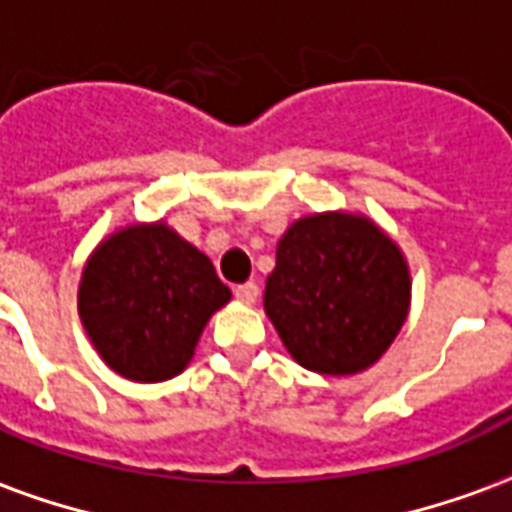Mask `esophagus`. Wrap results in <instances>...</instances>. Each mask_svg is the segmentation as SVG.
Returning <instances> with one entry per match:
<instances>
[{
	"label": "esophagus",
	"mask_w": 512,
	"mask_h": 512,
	"mask_svg": "<svg viewBox=\"0 0 512 512\" xmlns=\"http://www.w3.org/2000/svg\"><path fill=\"white\" fill-rule=\"evenodd\" d=\"M257 296H260L257 282H244V285H238V288H235V299L244 301V304H255Z\"/></svg>",
	"instance_id": "1"
}]
</instances>
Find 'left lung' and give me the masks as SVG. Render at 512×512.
<instances>
[{
	"instance_id": "left-lung-1",
	"label": "left lung",
	"mask_w": 512,
	"mask_h": 512,
	"mask_svg": "<svg viewBox=\"0 0 512 512\" xmlns=\"http://www.w3.org/2000/svg\"><path fill=\"white\" fill-rule=\"evenodd\" d=\"M263 307L301 367L354 376L376 365L403 329L411 271L365 213H312L279 238Z\"/></svg>"
}]
</instances>
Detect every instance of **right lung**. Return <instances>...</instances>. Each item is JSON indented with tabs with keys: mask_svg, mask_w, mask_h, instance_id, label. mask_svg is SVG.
I'll use <instances>...</instances> for the list:
<instances>
[{
	"mask_svg": "<svg viewBox=\"0 0 512 512\" xmlns=\"http://www.w3.org/2000/svg\"><path fill=\"white\" fill-rule=\"evenodd\" d=\"M230 296L208 255L167 222L126 224L87 257L79 318L117 376L158 384L186 370L205 323Z\"/></svg>",
	"mask_w": 512,
	"mask_h": 512,
	"instance_id": "right-lung-1",
	"label": "right lung"
}]
</instances>
